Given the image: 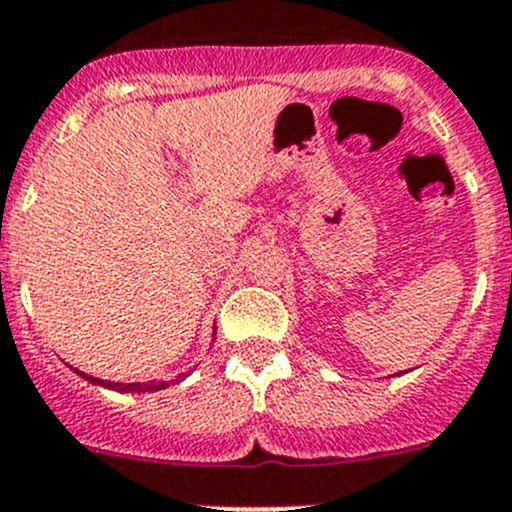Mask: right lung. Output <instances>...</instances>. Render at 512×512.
Wrapping results in <instances>:
<instances>
[{
	"label": "right lung",
	"instance_id": "1",
	"mask_svg": "<svg viewBox=\"0 0 512 512\" xmlns=\"http://www.w3.org/2000/svg\"><path fill=\"white\" fill-rule=\"evenodd\" d=\"M79 376H84L86 381L99 383V386L111 388V391H121V393H144V391H159V388H166V383H156V381H146V383H111V381H99V378H91L86 373L77 371Z\"/></svg>",
	"mask_w": 512,
	"mask_h": 512
}]
</instances>
